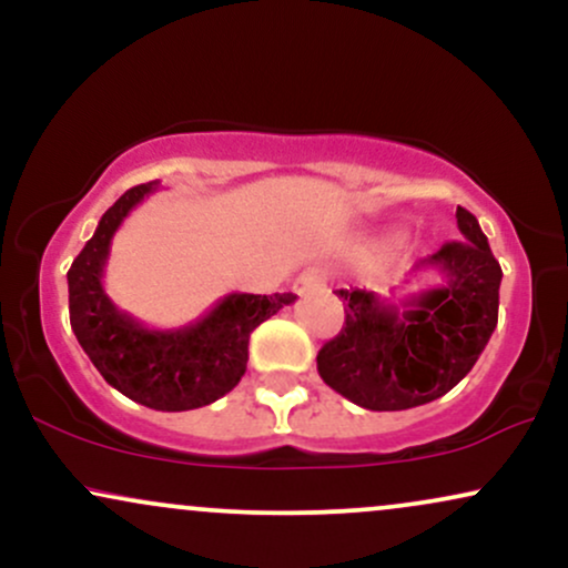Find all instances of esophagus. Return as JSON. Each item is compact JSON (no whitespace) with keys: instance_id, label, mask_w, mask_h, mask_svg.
Returning a JSON list of instances; mask_svg holds the SVG:
<instances>
[{"instance_id":"obj_1","label":"esophagus","mask_w":568,"mask_h":568,"mask_svg":"<svg viewBox=\"0 0 568 568\" xmlns=\"http://www.w3.org/2000/svg\"><path fill=\"white\" fill-rule=\"evenodd\" d=\"M323 272L321 270H304L302 275L293 280V293H298V296H304V293L321 288L323 285Z\"/></svg>"}]
</instances>
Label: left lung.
<instances>
[{
    "instance_id": "1",
    "label": "left lung",
    "mask_w": 568,
    "mask_h": 568,
    "mask_svg": "<svg viewBox=\"0 0 568 568\" xmlns=\"http://www.w3.org/2000/svg\"><path fill=\"white\" fill-rule=\"evenodd\" d=\"M459 243L414 264L438 272L440 285L382 298L342 288L344 328L317 352L331 389L368 410H406L438 400L470 374L497 328L501 266L478 219L456 207Z\"/></svg>"
}]
</instances>
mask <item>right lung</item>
<instances>
[{
    "instance_id": "1",
    "label": "right lung",
    "mask_w": 568,
    "mask_h": 568,
    "mask_svg": "<svg viewBox=\"0 0 568 568\" xmlns=\"http://www.w3.org/2000/svg\"><path fill=\"white\" fill-rule=\"evenodd\" d=\"M158 189L160 181L128 189L98 221L67 275L69 317L84 355L116 393L154 410H192L237 387L253 328L296 296L226 293L194 323L165 331L122 312L103 288L109 251L130 211Z\"/></svg>"
}]
</instances>
